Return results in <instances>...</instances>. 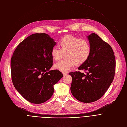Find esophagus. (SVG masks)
<instances>
[{"mask_svg": "<svg viewBox=\"0 0 127 127\" xmlns=\"http://www.w3.org/2000/svg\"><path fill=\"white\" fill-rule=\"evenodd\" d=\"M63 74V75H64V76H65V75H67V73H64Z\"/></svg>", "mask_w": 127, "mask_h": 127, "instance_id": "1", "label": "esophagus"}]
</instances>
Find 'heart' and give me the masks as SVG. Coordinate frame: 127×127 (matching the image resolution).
Returning a JSON list of instances; mask_svg holds the SVG:
<instances>
[{
	"mask_svg": "<svg viewBox=\"0 0 127 127\" xmlns=\"http://www.w3.org/2000/svg\"><path fill=\"white\" fill-rule=\"evenodd\" d=\"M59 47H53L51 55L55 61L60 60L64 54L65 59L54 65L56 69L63 72H68L75 64L80 65L85 63L91 54V49L89 42L72 35H65L59 42Z\"/></svg>",
	"mask_w": 127,
	"mask_h": 127,
	"instance_id": "heart-1",
	"label": "heart"
}]
</instances>
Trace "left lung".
<instances>
[{"instance_id": "left-lung-1", "label": "left lung", "mask_w": 127, "mask_h": 127, "mask_svg": "<svg viewBox=\"0 0 127 127\" xmlns=\"http://www.w3.org/2000/svg\"><path fill=\"white\" fill-rule=\"evenodd\" d=\"M87 37L91 54L78 67L86 74L79 71L69 73L72 77V94L84 103L97 101L105 94L113 81L116 69L115 56L111 46L95 33Z\"/></svg>"}]
</instances>
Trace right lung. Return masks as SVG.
Segmentation results:
<instances>
[{"label": "right lung", "instance_id": "obj_1", "mask_svg": "<svg viewBox=\"0 0 127 127\" xmlns=\"http://www.w3.org/2000/svg\"><path fill=\"white\" fill-rule=\"evenodd\" d=\"M53 39L45 33H36L26 38L13 52L10 62L13 86L29 102L40 104L52 96L53 85L63 77L52 66L51 49Z\"/></svg>", "mask_w": 127, "mask_h": 127}]
</instances>
